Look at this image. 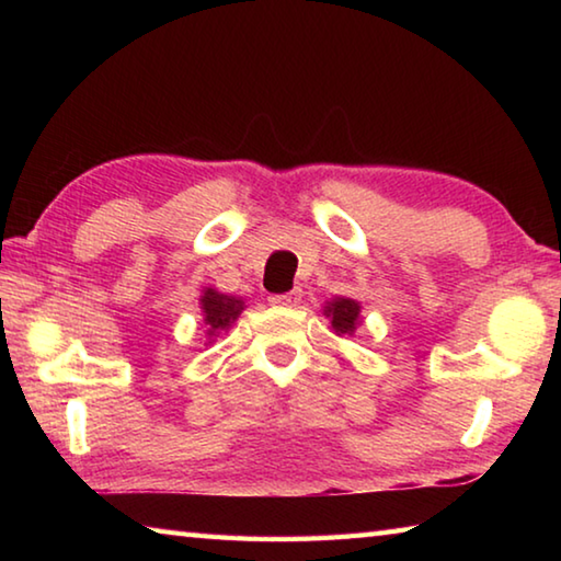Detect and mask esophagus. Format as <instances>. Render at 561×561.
<instances>
[{
    "label": "esophagus",
    "mask_w": 561,
    "mask_h": 561,
    "mask_svg": "<svg viewBox=\"0 0 561 561\" xmlns=\"http://www.w3.org/2000/svg\"><path fill=\"white\" fill-rule=\"evenodd\" d=\"M301 299V291H284V294H272L270 304H277V307H294Z\"/></svg>",
    "instance_id": "obj_1"
}]
</instances>
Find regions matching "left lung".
I'll return each mask as SVG.
<instances>
[{
	"instance_id": "obj_1",
	"label": "left lung",
	"mask_w": 561,
	"mask_h": 561,
	"mask_svg": "<svg viewBox=\"0 0 561 561\" xmlns=\"http://www.w3.org/2000/svg\"><path fill=\"white\" fill-rule=\"evenodd\" d=\"M324 317H329L331 329L336 331V336H351L358 327V317H360V304L356 299H346V297H336L327 301L324 307Z\"/></svg>"
}]
</instances>
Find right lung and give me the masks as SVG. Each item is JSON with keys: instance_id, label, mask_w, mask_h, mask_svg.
Here are the masks:
<instances>
[{"instance_id": "obj_1", "label": "right lung", "mask_w": 561, "mask_h": 561, "mask_svg": "<svg viewBox=\"0 0 561 561\" xmlns=\"http://www.w3.org/2000/svg\"><path fill=\"white\" fill-rule=\"evenodd\" d=\"M201 309L207 336H217L220 331L234 324V319L242 314L244 301L240 297H227V294H220L217 289H205L201 297Z\"/></svg>"}]
</instances>
